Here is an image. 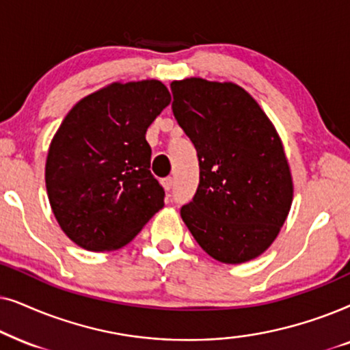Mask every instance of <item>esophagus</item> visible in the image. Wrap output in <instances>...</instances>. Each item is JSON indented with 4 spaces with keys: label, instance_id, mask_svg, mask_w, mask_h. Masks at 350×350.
<instances>
[{
    "label": "esophagus",
    "instance_id": "obj_1",
    "mask_svg": "<svg viewBox=\"0 0 350 350\" xmlns=\"http://www.w3.org/2000/svg\"><path fill=\"white\" fill-rule=\"evenodd\" d=\"M161 184H163V187H165L166 192H171L172 187H174V179H172V178H166V179L161 180Z\"/></svg>",
    "mask_w": 350,
    "mask_h": 350
}]
</instances>
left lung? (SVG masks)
<instances>
[{"instance_id":"1","label":"left lung","mask_w":350,"mask_h":350,"mask_svg":"<svg viewBox=\"0 0 350 350\" xmlns=\"http://www.w3.org/2000/svg\"><path fill=\"white\" fill-rule=\"evenodd\" d=\"M172 113L197 148L200 184L180 216L203 251L224 264L262 254L293 202L280 137L258 102L234 83L172 81Z\"/></svg>"}]
</instances>
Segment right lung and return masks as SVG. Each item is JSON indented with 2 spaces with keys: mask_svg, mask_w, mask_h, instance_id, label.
<instances>
[{
  "mask_svg": "<svg viewBox=\"0 0 350 350\" xmlns=\"http://www.w3.org/2000/svg\"><path fill=\"white\" fill-rule=\"evenodd\" d=\"M170 102L161 81L111 83L64 118L48 152L46 189L60 229L78 246L118 250L163 208L146 133Z\"/></svg>",
  "mask_w": 350,
  "mask_h": 350,
  "instance_id": "add662e5",
  "label": "right lung"
}]
</instances>
